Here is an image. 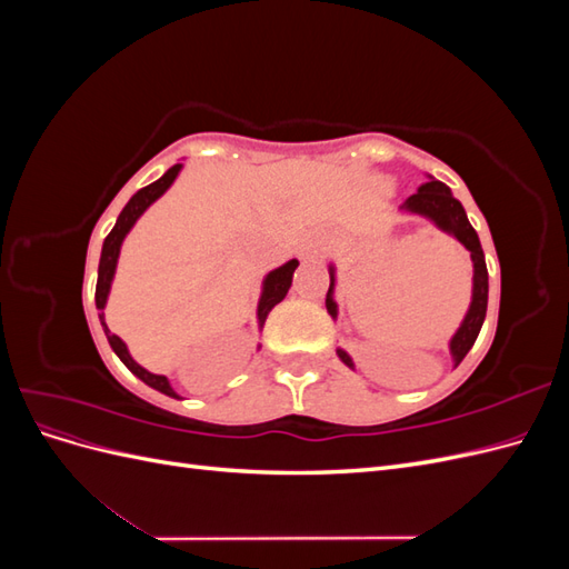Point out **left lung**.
Listing matches in <instances>:
<instances>
[{"label":"left lung","mask_w":569,"mask_h":569,"mask_svg":"<svg viewBox=\"0 0 569 569\" xmlns=\"http://www.w3.org/2000/svg\"><path fill=\"white\" fill-rule=\"evenodd\" d=\"M403 209H408L410 213H420L429 220H435L437 226L453 234L458 242L470 251L472 263H475V284H472V303L470 311L465 316L462 325L458 327V332L451 339V356L456 360V366L460 360L468 356V351L472 349V343L481 330V322L487 318V301H489V272H487V261H485V251H481L479 237L475 232V228L470 226L468 216H465L462 203L451 194V189L446 187L439 180H429L425 182L416 194L408 197V201L403 203ZM332 289H335V268H330V289H327V313L332 318H337V303L332 299ZM337 356L347 363L349 368H353V360L347 351L337 349Z\"/></svg>","instance_id":"obj_1"}]
</instances>
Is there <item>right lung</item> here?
Masks as SVG:
<instances>
[{
  "label": "right lung",
  "instance_id": "right-lung-1",
  "mask_svg": "<svg viewBox=\"0 0 569 569\" xmlns=\"http://www.w3.org/2000/svg\"><path fill=\"white\" fill-rule=\"evenodd\" d=\"M180 168H182V166L176 163L173 168L168 170V173H166L163 178H159L157 182H151V184L142 187L140 192H137V194L126 203V209L120 211L113 230L107 234L104 247H101L99 278H97V289H94V301H97L99 320H101V327H104L107 339H109V343H111V349L116 351V356H118L120 360H123V363L128 366V370H130L132 375L140 377V380H142L144 385H149L151 389H157V391H161V393H166V396H173V399H180V396L173 391V387H170V382L166 380V377H163V375H153V372L144 370L142 366H137L134 360H132V356L128 353V347L123 343V339L111 335V330H109L107 322H104V306H107V297H109L111 280H113V272H116L120 244H123V239H126V234L130 232V228L134 226V220L140 218V216L149 209V206L166 192V189H168L170 184H173V180H176L178 173H180ZM297 266H299V261H289V263L280 266V268H274V270L268 274V278H266V282H263V295H261V301H258V325H261V327H263V322H266V318H268V313L272 311V308L278 306V303L287 297V291H289V287H291V274H295Z\"/></svg>",
  "mask_w": 569,
  "mask_h": 569
}]
</instances>
